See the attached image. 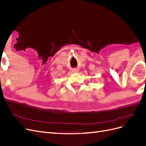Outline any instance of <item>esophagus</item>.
<instances>
[{
	"mask_svg": "<svg viewBox=\"0 0 146 146\" xmlns=\"http://www.w3.org/2000/svg\"><path fill=\"white\" fill-rule=\"evenodd\" d=\"M74 72L77 73V72H78V70H74Z\"/></svg>",
	"mask_w": 146,
	"mask_h": 146,
	"instance_id": "obj_1",
	"label": "esophagus"
}]
</instances>
